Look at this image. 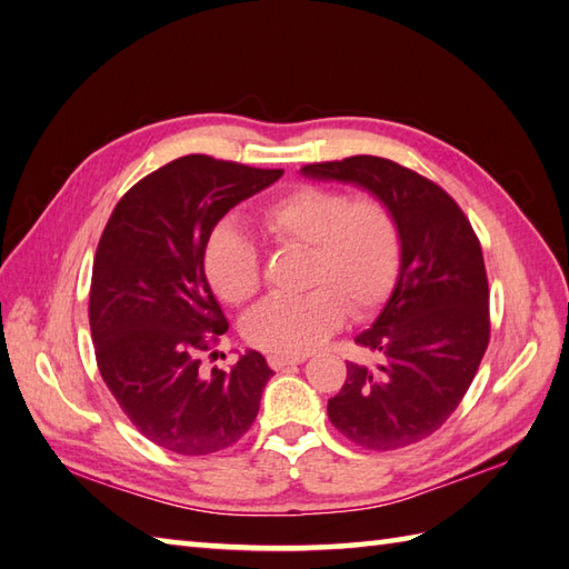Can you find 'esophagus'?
I'll use <instances>...</instances> for the list:
<instances>
[{
	"label": "esophagus",
	"mask_w": 569,
	"mask_h": 569,
	"mask_svg": "<svg viewBox=\"0 0 569 569\" xmlns=\"http://www.w3.org/2000/svg\"><path fill=\"white\" fill-rule=\"evenodd\" d=\"M306 356H268V366L272 370H284L289 366H301Z\"/></svg>",
	"instance_id": "1"
}]
</instances>
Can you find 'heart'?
<instances>
[{
	"label": "heart",
	"mask_w": 569,
	"mask_h": 569,
	"mask_svg": "<svg viewBox=\"0 0 569 569\" xmlns=\"http://www.w3.org/2000/svg\"><path fill=\"white\" fill-rule=\"evenodd\" d=\"M263 232L280 247L311 249L299 299H268L244 318L251 347L301 356L330 339L349 316L382 308L399 282L403 239L391 206L372 194L297 184L258 213ZM203 272L218 299L232 306L251 301L263 284V256L234 222H218L206 237Z\"/></svg>",
	"instance_id": "obj_1"
}]
</instances>
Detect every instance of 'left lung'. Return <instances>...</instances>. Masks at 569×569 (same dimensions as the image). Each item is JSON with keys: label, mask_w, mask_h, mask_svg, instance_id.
<instances>
[{"label": "left lung", "mask_w": 569, "mask_h": 569, "mask_svg": "<svg viewBox=\"0 0 569 569\" xmlns=\"http://www.w3.org/2000/svg\"><path fill=\"white\" fill-rule=\"evenodd\" d=\"M303 176L356 182L399 218V282L358 347L377 366L347 363L327 401L330 422L368 451H396L435 435L468 393L489 347V280L481 244L449 192L380 157L308 163Z\"/></svg>", "instance_id": "8db88e82"}]
</instances>
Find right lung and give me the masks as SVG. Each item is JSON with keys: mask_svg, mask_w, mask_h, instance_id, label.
<instances>
[{"mask_svg": "<svg viewBox=\"0 0 569 569\" xmlns=\"http://www.w3.org/2000/svg\"><path fill=\"white\" fill-rule=\"evenodd\" d=\"M282 173L189 153L132 184L101 232L90 284L97 368L137 432L161 449L222 451L258 416L272 377L261 353L201 370L228 332L203 244L232 206Z\"/></svg>", "mask_w": 569, "mask_h": 569, "instance_id": "obj_1", "label": "right lung"}]
</instances>
